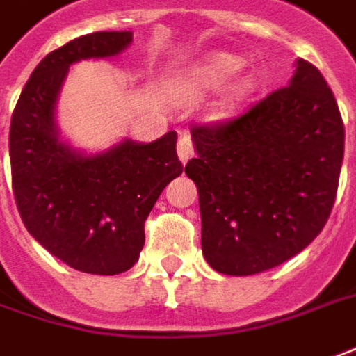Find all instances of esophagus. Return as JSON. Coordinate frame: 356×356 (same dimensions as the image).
Masks as SVG:
<instances>
[{"label": "esophagus", "mask_w": 356, "mask_h": 356, "mask_svg": "<svg viewBox=\"0 0 356 356\" xmlns=\"http://www.w3.org/2000/svg\"><path fill=\"white\" fill-rule=\"evenodd\" d=\"M195 147H193V140L188 134H181L177 142V156L181 159V163H187L188 159L193 158Z\"/></svg>", "instance_id": "34e87169"}]
</instances>
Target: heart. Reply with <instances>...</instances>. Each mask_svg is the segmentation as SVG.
Masks as SVG:
<instances>
[{"label": "heart", "mask_w": 356, "mask_h": 356, "mask_svg": "<svg viewBox=\"0 0 356 356\" xmlns=\"http://www.w3.org/2000/svg\"><path fill=\"white\" fill-rule=\"evenodd\" d=\"M243 66V60L236 54L229 52H214L204 60H200L198 64L188 67L183 76H179L173 83V97L179 103H197L202 101L204 97L210 95L212 91H216L220 87L228 81L234 74H238L239 67ZM253 89V81L245 77V79H238L234 86L229 87L226 97L222 99L218 111H216V118L228 117L229 111L238 107L249 91Z\"/></svg>", "instance_id": "b5f03b06"}]
</instances>
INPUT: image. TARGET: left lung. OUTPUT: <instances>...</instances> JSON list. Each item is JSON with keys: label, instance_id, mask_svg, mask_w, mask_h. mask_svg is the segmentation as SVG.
I'll list each match as a JSON object with an SVG mask.
<instances>
[{"label": "left lung", "instance_id": "8db88e82", "mask_svg": "<svg viewBox=\"0 0 356 356\" xmlns=\"http://www.w3.org/2000/svg\"><path fill=\"white\" fill-rule=\"evenodd\" d=\"M185 165L198 188L202 253L222 275L273 269L330 218L345 128L320 70L298 58L289 86L226 122L193 127Z\"/></svg>", "mask_w": 356, "mask_h": 356}]
</instances>
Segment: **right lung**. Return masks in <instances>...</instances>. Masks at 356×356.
Here are the masks:
<instances>
[{"mask_svg":"<svg viewBox=\"0 0 356 356\" xmlns=\"http://www.w3.org/2000/svg\"><path fill=\"white\" fill-rule=\"evenodd\" d=\"M130 42V31H101L60 46L35 67L11 117V179L25 228L54 257L91 275L136 263L147 214L183 173L173 130L149 144L127 138L95 156L60 140L54 115L70 66L117 56Z\"/></svg>","mask_w":356,"mask_h":356,"instance_id":"add662e5","label":"right lung"}]
</instances>
